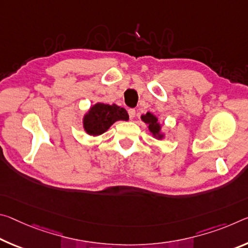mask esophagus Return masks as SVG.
<instances>
[{"label": "esophagus", "mask_w": 248, "mask_h": 248, "mask_svg": "<svg viewBox=\"0 0 248 248\" xmlns=\"http://www.w3.org/2000/svg\"><path fill=\"white\" fill-rule=\"evenodd\" d=\"M128 113H129V118H130V119H133V118H135V116H136V110L130 108L128 110Z\"/></svg>", "instance_id": "esophagus-1"}]
</instances>
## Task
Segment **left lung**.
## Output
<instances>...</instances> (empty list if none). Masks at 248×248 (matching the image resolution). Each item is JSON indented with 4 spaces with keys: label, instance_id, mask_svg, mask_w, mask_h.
I'll list each match as a JSON object with an SVG mask.
<instances>
[{
    "label": "left lung",
    "instance_id": "left-lung-1",
    "mask_svg": "<svg viewBox=\"0 0 248 248\" xmlns=\"http://www.w3.org/2000/svg\"><path fill=\"white\" fill-rule=\"evenodd\" d=\"M141 119H142L145 124H149V129H150V131L153 133V135H159L160 132V124H158V119L152 115V113L148 112L147 115H143L141 116ZM160 138L162 136H159Z\"/></svg>",
    "mask_w": 248,
    "mask_h": 248
}]
</instances>
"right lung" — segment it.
I'll use <instances>...</instances> for the list:
<instances>
[{
	"instance_id": "right-lung-1",
	"label": "right lung",
	"mask_w": 248,
	"mask_h": 248,
	"mask_svg": "<svg viewBox=\"0 0 248 248\" xmlns=\"http://www.w3.org/2000/svg\"><path fill=\"white\" fill-rule=\"evenodd\" d=\"M128 118L125 109L117 105L96 104L85 116L84 128L88 135L98 136L104 133L117 120H128Z\"/></svg>"
}]
</instances>
